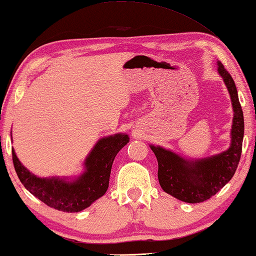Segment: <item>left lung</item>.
<instances>
[{
	"mask_svg": "<svg viewBox=\"0 0 256 256\" xmlns=\"http://www.w3.org/2000/svg\"><path fill=\"white\" fill-rule=\"evenodd\" d=\"M218 74L228 90L233 105L230 146L220 154L190 161L161 146H150L159 164L158 178L161 188L181 202L197 204L216 194L233 178L242 154L244 116L233 78L217 62Z\"/></svg>",
	"mask_w": 256,
	"mask_h": 256,
	"instance_id": "left-lung-1",
	"label": "left lung"
}]
</instances>
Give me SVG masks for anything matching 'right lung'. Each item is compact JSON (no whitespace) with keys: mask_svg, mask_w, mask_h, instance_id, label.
<instances>
[{"mask_svg":"<svg viewBox=\"0 0 256 256\" xmlns=\"http://www.w3.org/2000/svg\"><path fill=\"white\" fill-rule=\"evenodd\" d=\"M128 140V136L124 133L100 138L86 158L84 174L74 180L36 176L18 161L12 148L13 164L22 184L34 197L57 210L78 212L104 196L108 188L113 161Z\"/></svg>","mask_w":256,"mask_h":256,"instance_id":"add662e5","label":"right lung"}]
</instances>
